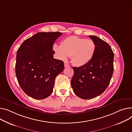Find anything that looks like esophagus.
<instances>
[{
    "label": "esophagus",
    "instance_id": "34e87169",
    "mask_svg": "<svg viewBox=\"0 0 132 132\" xmlns=\"http://www.w3.org/2000/svg\"><path fill=\"white\" fill-rule=\"evenodd\" d=\"M64 67L66 68V67H69V65L68 64H67V63H65L64 64Z\"/></svg>",
    "mask_w": 132,
    "mask_h": 132
}]
</instances>
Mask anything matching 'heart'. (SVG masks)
<instances>
[{"label":"heart","mask_w":132,"mask_h":132,"mask_svg":"<svg viewBox=\"0 0 132 132\" xmlns=\"http://www.w3.org/2000/svg\"><path fill=\"white\" fill-rule=\"evenodd\" d=\"M58 59L66 61L71 56L72 64L81 67L89 64L96 51V45L91 39L69 36L61 41L60 46L54 44L52 47Z\"/></svg>","instance_id":"1"}]
</instances>
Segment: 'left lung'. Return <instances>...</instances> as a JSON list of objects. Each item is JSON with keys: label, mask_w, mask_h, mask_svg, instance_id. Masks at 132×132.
Instances as JSON below:
<instances>
[{"label": "left lung", "mask_w": 132, "mask_h": 132, "mask_svg": "<svg viewBox=\"0 0 132 132\" xmlns=\"http://www.w3.org/2000/svg\"><path fill=\"white\" fill-rule=\"evenodd\" d=\"M95 42L96 51L90 62L81 67H73L71 86L74 93L83 99H90L102 94L108 86L113 72V52L106 42L89 36Z\"/></svg>", "instance_id": "obj_1"}]
</instances>
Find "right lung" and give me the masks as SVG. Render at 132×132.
I'll list each match as a JSON object with an SVG mask.
<instances>
[{
    "instance_id": "right-lung-1",
    "label": "right lung",
    "mask_w": 132,
    "mask_h": 132,
    "mask_svg": "<svg viewBox=\"0 0 132 132\" xmlns=\"http://www.w3.org/2000/svg\"><path fill=\"white\" fill-rule=\"evenodd\" d=\"M63 33L39 32L25 40L16 53V75L21 89L34 99H43L53 92L56 76L64 71L62 60L54 58L56 40Z\"/></svg>"
}]
</instances>
